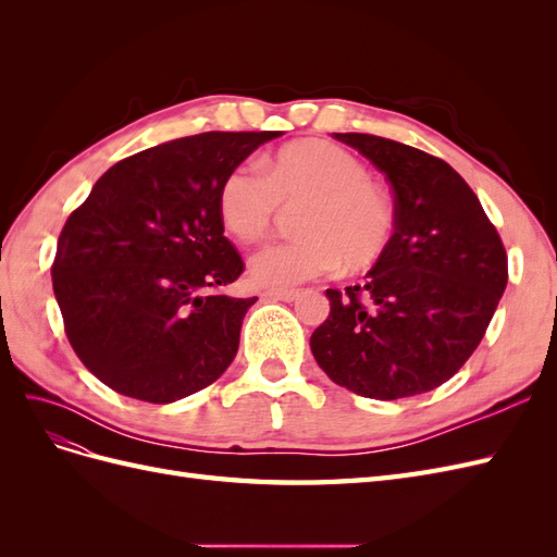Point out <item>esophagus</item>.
I'll use <instances>...</instances> for the list:
<instances>
[{
    "instance_id": "obj_1",
    "label": "esophagus",
    "mask_w": 557,
    "mask_h": 557,
    "mask_svg": "<svg viewBox=\"0 0 557 557\" xmlns=\"http://www.w3.org/2000/svg\"><path fill=\"white\" fill-rule=\"evenodd\" d=\"M264 299H274V301H295L299 297V293L295 290H267L262 293Z\"/></svg>"
}]
</instances>
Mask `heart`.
Listing matches in <instances>:
<instances>
[{"instance_id":"heart-1","label":"heart","mask_w":557,"mask_h":557,"mask_svg":"<svg viewBox=\"0 0 557 557\" xmlns=\"http://www.w3.org/2000/svg\"><path fill=\"white\" fill-rule=\"evenodd\" d=\"M260 165L262 171L258 164H239L223 178L221 223L239 242H258L278 205H301L295 215L301 234L260 248L248 262L252 283L285 290L342 262L346 269H364L383 256L395 209L356 156L334 144L299 141L262 158Z\"/></svg>"}]
</instances>
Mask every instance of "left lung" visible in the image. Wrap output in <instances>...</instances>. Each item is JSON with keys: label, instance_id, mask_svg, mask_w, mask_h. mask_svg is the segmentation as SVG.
Returning a JSON list of instances; mask_svg holds the SVG:
<instances>
[{"label": "left lung", "instance_id": "1", "mask_svg": "<svg viewBox=\"0 0 557 557\" xmlns=\"http://www.w3.org/2000/svg\"><path fill=\"white\" fill-rule=\"evenodd\" d=\"M332 137L391 181L395 232L360 285L325 290L311 334L318 367L350 393L401 399L434 391L469 360L507 288V250L479 197L440 158L360 132Z\"/></svg>", "mask_w": 557, "mask_h": 557}]
</instances>
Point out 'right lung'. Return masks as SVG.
I'll list each match as a JSON object with an SVG mask.
<instances>
[{"label": "right lung", "instance_id": "right-lung-1", "mask_svg": "<svg viewBox=\"0 0 557 557\" xmlns=\"http://www.w3.org/2000/svg\"><path fill=\"white\" fill-rule=\"evenodd\" d=\"M281 132H205L115 162L70 215L50 274L64 332L111 391L170 404L232 364L244 260L223 237V178Z\"/></svg>", "mask_w": 557, "mask_h": 557}]
</instances>
